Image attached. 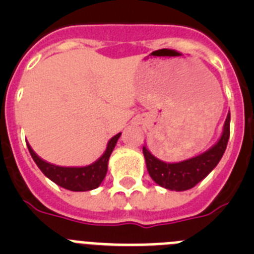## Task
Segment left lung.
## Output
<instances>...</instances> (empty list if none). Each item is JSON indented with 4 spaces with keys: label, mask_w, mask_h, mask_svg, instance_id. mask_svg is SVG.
Instances as JSON below:
<instances>
[{
    "label": "left lung",
    "mask_w": 254,
    "mask_h": 254,
    "mask_svg": "<svg viewBox=\"0 0 254 254\" xmlns=\"http://www.w3.org/2000/svg\"><path fill=\"white\" fill-rule=\"evenodd\" d=\"M230 136V112L224 123L223 133L219 141L207 151L198 156L187 159L179 163H165L159 160L147 150L142 147L143 156L146 161L147 172L156 185L170 190H187L193 188L197 183L208 176V173L219 164L223 158Z\"/></svg>",
    "instance_id": "1"
}]
</instances>
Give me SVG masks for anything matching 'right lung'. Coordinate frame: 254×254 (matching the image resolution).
I'll list each match as a JSON object with an SVG mask.
<instances>
[{
    "instance_id": "add662e5",
    "label": "right lung",
    "mask_w": 254,
    "mask_h": 254,
    "mask_svg": "<svg viewBox=\"0 0 254 254\" xmlns=\"http://www.w3.org/2000/svg\"><path fill=\"white\" fill-rule=\"evenodd\" d=\"M120 136L121 133L113 136L108 142L104 154L98 160L94 161L90 165H86V167H60V165H55V164H51L43 159H40L33 151L29 143L28 149L33 160L35 161L38 168L42 170V173L47 178L55 182L56 185H58L60 187L66 188L68 190L85 192V190H91L99 187L103 179L105 178L108 170V160H109V156H111Z\"/></svg>"
}]
</instances>
